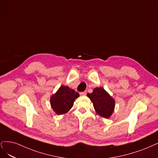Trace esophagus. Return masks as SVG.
Masks as SVG:
<instances>
[{
  "label": "esophagus",
  "instance_id": "34e87169",
  "mask_svg": "<svg viewBox=\"0 0 158 158\" xmlns=\"http://www.w3.org/2000/svg\"><path fill=\"white\" fill-rule=\"evenodd\" d=\"M86 94V92H81L80 93V95L81 96H85Z\"/></svg>",
  "mask_w": 158,
  "mask_h": 158
}]
</instances>
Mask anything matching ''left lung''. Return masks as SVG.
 Instances as JSON below:
<instances>
[{
    "label": "left lung",
    "mask_w": 158,
    "mask_h": 158,
    "mask_svg": "<svg viewBox=\"0 0 158 158\" xmlns=\"http://www.w3.org/2000/svg\"><path fill=\"white\" fill-rule=\"evenodd\" d=\"M87 96L93 102L97 114L108 119L113 114L115 100L103 88H95L92 93L87 94Z\"/></svg>",
    "instance_id": "obj_1"
}]
</instances>
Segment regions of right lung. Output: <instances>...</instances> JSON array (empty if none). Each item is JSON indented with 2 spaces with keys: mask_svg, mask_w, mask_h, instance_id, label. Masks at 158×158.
I'll use <instances>...</instances> for the list:
<instances>
[{
  "mask_svg": "<svg viewBox=\"0 0 158 158\" xmlns=\"http://www.w3.org/2000/svg\"><path fill=\"white\" fill-rule=\"evenodd\" d=\"M79 96V93L74 90L62 85L50 98V105L56 114H65L72 108L75 99Z\"/></svg>",
  "mask_w": 158,
  "mask_h": 158,
  "instance_id": "right-lung-1",
  "label": "right lung"
}]
</instances>
